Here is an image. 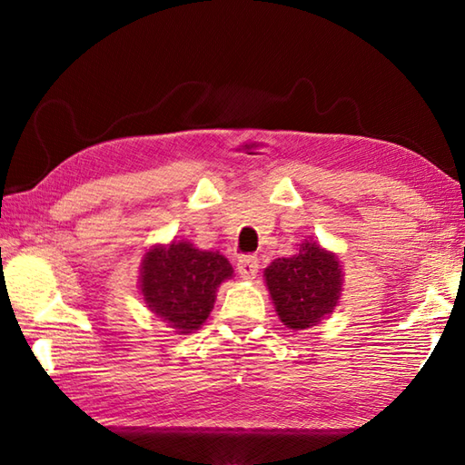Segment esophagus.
<instances>
[{"label": "esophagus", "instance_id": "esophagus-1", "mask_svg": "<svg viewBox=\"0 0 465 465\" xmlns=\"http://www.w3.org/2000/svg\"><path fill=\"white\" fill-rule=\"evenodd\" d=\"M258 270H260V262L255 255H242L238 260V273L243 280H253L255 275H258Z\"/></svg>", "mask_w": 465, "mask_h": 465}]
</instances>
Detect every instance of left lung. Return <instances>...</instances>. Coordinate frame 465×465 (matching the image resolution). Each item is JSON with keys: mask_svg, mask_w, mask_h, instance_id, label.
I'll return each instance as SVG.
<instances>
[{"mask_svg": "<svg viewBox=\"0 0 465 465\" xmlns=\"http://www.w3.org/2000/svg\"><path fill=\"white\" fill-rule=\"evenodd\" d=\"M263 278L275 312L290 330L318 325L338 305L343 285L338 255L315 242H303L292 258L273 260Z\"/></svg>", "mask_w": 465, "mask_h": 465, "instance_id": "left-lung-1", "label": "left lung"}]
</instances>
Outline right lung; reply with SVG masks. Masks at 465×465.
Listing matches in <instances>:
<instances>
[{"instance_id":"obj_1","label":"right lung","mask_w":465,"mask_h":465,"mask_svg":"<svg viewBox=\"0 0 465 465\" xmlns=\"http://www.w3.org/2000/svg\"><path fill=\"white\" fill-rule=\"evenodd\" d=\"M233 275L220 252H202L190 242L153 245L143 255L140 288L147 310L177 333L202 328L213 310L215 292Z\"/></svg>"}]
</instances>
